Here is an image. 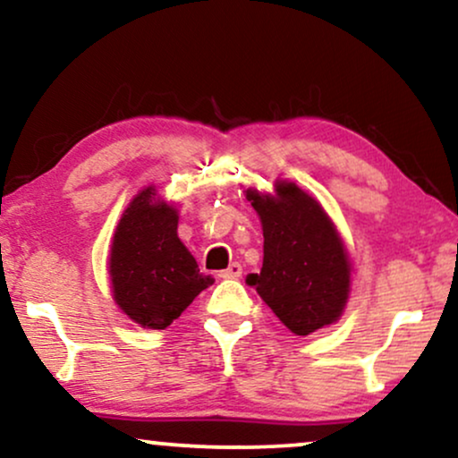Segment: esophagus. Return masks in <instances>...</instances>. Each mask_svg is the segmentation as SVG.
<instances>
[{
  "label": "esophagus",
  "instance_id": "34e87169",
  "mask_svg": "<svg viewBox=\"0 0 458 458\" xmlns=\"http://www.w3.org/2000/svg\"><path fill=\"white\" fill-rule=\"evenodd\" d=\"M241 275H242V266L239 262H233L228 268L219 272V276H222V279H239Z\"/></svg>",
  "mask_w": 458,
  "mask_h": 458
}]
</instances>
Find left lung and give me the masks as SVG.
Here are the masks:
<instances>
[{"label": "left lung", "mask_w": 458, "mask_h": 458, "mask_svg": "<svg viewBox=\"0 0 458 458\" xmlns=\"http://www.w3.org/2000/svg\"><path fill=\"white\" fill-rule=\"evenodd\" d=\"M247 199L264 230L262 270L247 275V285L296 335L334 323L349 298L351 266L332 219L296 183H276L275 196L249 190Z\"/></svg>", "instance_id": "1"}]
</instances>
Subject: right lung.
Returning a JSON list of instances; mask_svg holds the SVG:
<instances>
[{"label": "right lung", "instance_id": "1", "mask_svg": "<svg viewBox=\"0 0 458 458\" xmlns=\"http://www.w3.org/2000/svg\"><path fill=\"white\" fill-rule=\"evenodd\" d=\"M177 219V211L146 188L115 228L109 256L114 298L141 327H169L202 289L213 285V276L202 275L179 241Z\"/></svg>", "mask_w": 458, "mask_h": 458}]
</instances>
